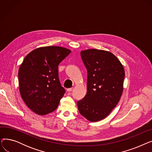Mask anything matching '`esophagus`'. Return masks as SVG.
Returning a JSON list of instances; mask_svg holds the SVG:
<instances>
[{"mask_svg":"<svg viewBox=\"0 0 152 152\" xmlns=\"http://www.w3.org/2000/svg\"><path fill=\"white\" fill-rule=\"evenodd\" d=\"M73 90V87H71V88H68L67 89V91L68 92H71Z\"/></svg>","mask_w":152,"mask_h":152,"instance_id":"obj_1","label":"esophagus"}]
</instances>
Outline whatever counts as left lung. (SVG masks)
I'll return each instance as SVG.
<instances>
[{
	"mask_svg": "<svg viewBox=\"0 0 152 152\" xmlns=\"http://www.w3.org/2000/svg\"><path fill=\"white\" fill-rule=\"evenodd\" d=\"M87 70V94L77 103L79 113L87 120L105 118L116 106L123 91L124 69L110 52L87 49L81 52Z\"/></svg>",
	"mask_w": 152,
	"mask_h": 152,
	"instance_id": "obj_1",
	"label": "left lung"
}]
</instances>
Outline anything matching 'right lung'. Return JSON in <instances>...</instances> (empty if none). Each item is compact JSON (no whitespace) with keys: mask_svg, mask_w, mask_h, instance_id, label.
<instances>
[{"mask_svg":"<svg viewBox=\"0 0 152 152\" xmlns=\"http://www.w3.org/2000/svg\"><path fill=\"white\" fill-rule=\"evenodd\" d=\"M71 53L59 46L39 47L29 53L18 70L19 89L26 105L39 115L53 112L65 90L61 87L58 66Z\"/></svg>","mask_w":152,"mask_h":152,"instance_id":"1","label":"right lung"}]
</instances>
